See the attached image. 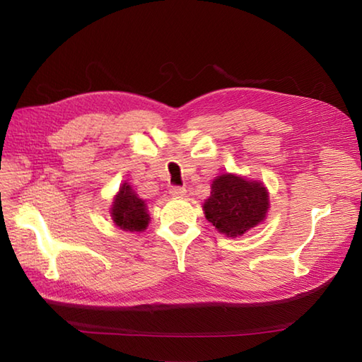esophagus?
<instances>
[{
  "mask_svg": "<svg viewBox=\"0 0 362 362\" xmlns=\"http://www.w3.org/2000/svg\"><path fill=\"white\" fill-rule=\"evenodd\" d=\"M185 192H187V190H185L184 187H172L169 193H170V196H173V198H182Z\"/></svg>",
  "mask_w": 362,
  "mask_h": 362,
  "instance_id": "1",
  "label": "esophagus"
}]
</instances>
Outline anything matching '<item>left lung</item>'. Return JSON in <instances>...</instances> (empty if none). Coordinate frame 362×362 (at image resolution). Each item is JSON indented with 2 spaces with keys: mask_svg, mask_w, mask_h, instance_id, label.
<instances>
[{
  "mask_svg": "<svg viewBox=\"0 0 362 362\" xmlns=\"http://www.w3.org/2000/svg\"><path fill=\"white\" fill-rule=\"evenodd\" d=\"M205 218L226 237H240L266 221L270 208L267 187L261 181L223 173L213 180L204 205Z\"/></svg>",
  "mask_w": 362,
  "mask_h": 362,
  "instance_id": "8db88e82",
  "label": "left lung"
}]
</instances>
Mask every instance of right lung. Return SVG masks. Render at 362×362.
<instances>
[{"label": "right lung", "instance_id": "add662e5", "mask_svg": "<svg viewBox=\"0 0 362 362\" xmlns=\"http://www.w3.org/2000/svg\"><path fill=\"white\" fill-rule=\"evenodd\" d=\"M110 216L117 228L129 233L145 231L151 221L146 202L139 198L128 182L120 185L119 192L115 194Z\"/></svg>", "mask_w": 362, "mask_h": 362}]
</instances>
